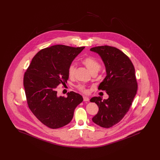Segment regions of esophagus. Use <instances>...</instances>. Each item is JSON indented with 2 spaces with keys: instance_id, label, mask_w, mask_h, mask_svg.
Segmentation results:
<instances>
[{
  "instance_id": "1",
  "label": "esophagus",
  "mask_w": 160,
  "mask_h": 160,
  "mask_svg": "<svg viewBox=\"0 0 160 160\" xmlns=\"http://www.w3.org/2000/svg\"><path fill=\"white\" fill-rule=\"evenodd\" d=\"M83 101H89V97H86V96H83Z\"/></svg>"
}]
</instances>
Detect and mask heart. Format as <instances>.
<instances>
[{
    "mask_svg": "<svg viewBox=\"0 0 160 160\" xmlns=\"http://www.w3.org/2000/svg\"><path fill=\"white\" fill-rule=\"evenodd\" d=\"M82 62L83 64H84L86 67V68L89 70V71L91 72H94V71L98 72V71L100 68V64H99V62L91 56L85 57L82 59ZM75 71H76V67H75L74 64L71 63L69 66L68 68V76L69 77H73L74 76ZM77 88L80 91L83 92H87L86 87L83 84H78L77 86Z\"/></svg>",
    "mask_w": 160,
    "mask_h": 160,
    "instance_id": "b5f03b06",
    "label": "heart"
}]
</instances>
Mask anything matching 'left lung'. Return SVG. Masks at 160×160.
I'll return each instance as SVG.
<instances>
[{
	"label": "left lung",
	"instance_id": "left-lung-1",
	"mask_svg": "<svg viewBox=\"0 0 160 160\" xmlns=\"http://www.w3.org/2000/svg\"><path fill=\"white\" fill-rule=\"evenodd\" d=\"M98 54L106 67L107 76L98 89L105 91L108 98H92L99 107L92 121L103 128H110L120 122L128 112L137 91L135 69L129 58L118 48L108 46L91 48Z\"/></svg>",
	"mask_w": 160,
	"mask_h": 160
}]
</instances>
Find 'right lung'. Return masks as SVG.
I'll list each match as a JSON object with an SVG mask.
<instances>
[{"instance_id":"right-lung-1","label":"right lung","mask_w":160,"mask_h":160,"mask_svg":"<svg viewBox=\"0 0 160 160\" xmlns=\"http://www.w3.org/2000/svg\"><path fill=\"white\" fill-rule=\"evenodd\" d=\"M84 47L55 45L38 52L24 73L23 85L31 112L47 127L56 129L71 121L83 97L74 92L67 97L57 95V88L67 83L68 68Z\"/></svg>"}]
</instances>
